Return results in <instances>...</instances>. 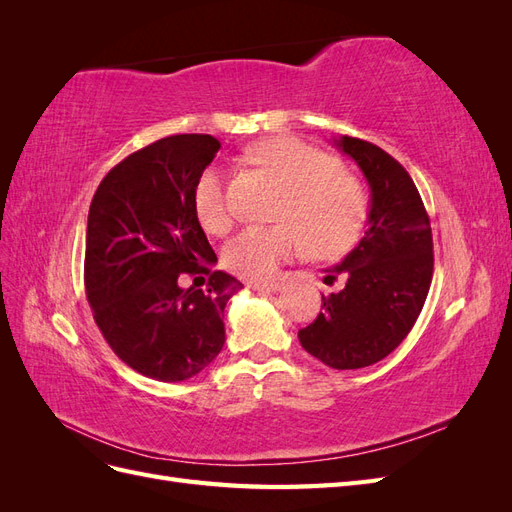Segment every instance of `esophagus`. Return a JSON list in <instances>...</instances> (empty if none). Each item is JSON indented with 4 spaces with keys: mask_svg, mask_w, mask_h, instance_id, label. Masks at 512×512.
Returning <instances> with one entry per match:
<instances>
[{
    "mask_svg": "<svg viewBox=\"0 0 512 512\" xmlns=\"http://www.w3.org/2000/svg\"><path fill=\"white\" fill-rule=\"evenodd\" d=\"M252 290H258V292H277L282 290V284L280 282H254L250 284Z\"/></svg>",
    "mask_w": 512,
    "mask_h": 512,
    "instance_id": "obj_1",
    "label": "esophagus"
}]
</instances>
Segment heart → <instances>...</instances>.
Listing matches in <instances>:
<instances>
[{"label": "heart", "instance_id": "1", "mask_svg": "<svg viewBox=\"0 0 512 512\" xmlns=\"http://www.w3.org/2000/svg\"><path fill=\"white\" fill-rule=\"evenodd\" d=\"M258 158L288 185L280 211L284 224L250 226L224 250L226 267L245 280H271L282 262L305 252L335 256L361 235L369 200L363 185L337 170V160L294 136H273L256 147ZM198 222L213 235L232 226L226 181L218 168H207L194 188Z\"/></svg>", "mask_w": 512, "mask_h": 512}]
</instances>
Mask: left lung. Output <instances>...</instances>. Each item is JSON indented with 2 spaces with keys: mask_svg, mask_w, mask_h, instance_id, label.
<instances>
[{
  "mask_svg": "<svg viewBox=\"0 0 512 512\" xmlns=\"http://www.w3.org/2000/svg\"><path fill=\"white\" fill-rule=\"evenodd\" d=\"M369 185L365 237L329 269L344 288L322 294V312L299 331L301 346L333 369H361L404 342L425 305L433 241L425 205L408 170L361 138H333Z\"/></svg>",
  "mask_w": 512,
  "mask_h": 512,
  "instance_id": "left-lung-1",
  "label": "left lung"
}]
</instances>
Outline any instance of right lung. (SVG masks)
Here are the masks:
<instances>
[{
	"instance_id": "obj_1",
	"label": "right lung",
	"mask_w": 512,
	"mask_h": 512,
	"mask_svg": "<svg viewBox=\"0 0 512 512\" xmlns=\"http://www.w3.org/2000/svg\"><path fill=\"white\" fill-rule=\"evenodd\" d=\"M220 141L175 134L132 153L98 185L89 207L85 290L106 344L138 374L181 382L220 354L224 307L243 284L213 271L194 188ZM183 276L208 277L183 289Z\"/></svg>"
}]
</instances>
